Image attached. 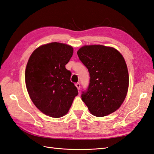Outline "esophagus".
Segmentation results:
<instances>
[{"instance_id": "esophagus-1", "label": "esophagus", "mask_w": 154, "mask_h": 154, "mask_svg": "<svg viewBox=\"0 0 154 154\" xmlns=\"http://www.w3.org/2000/svg\"><path fill=\"white\" fill-rule=\"evenodd\" d=\"M75 85H76V87H77L78 90H80V83H76Z\"/></svg>"}]
</instances>
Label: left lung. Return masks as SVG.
I'll return each mask as SVG.
<instances>
[{"mask_svg":"<svg viewBox=\"0 0 154 154\" xmlns=\"http://www.w3.org/2000/svg\"><path fill=\"white\" fill-rule=\"evenodd\" d=\"M77 54L90 74L82 101L97 117L114 112L123 103L128 88V72L123 56L116 49L101 45L83 46Z\"/></svg>","mask_w":154,"mask_h":154,"instance_id":"1","label":"left lung"}]
</instances>
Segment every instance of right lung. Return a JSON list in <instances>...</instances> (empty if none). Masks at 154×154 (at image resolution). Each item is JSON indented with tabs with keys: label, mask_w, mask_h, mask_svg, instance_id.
<instances>
[{
	"label": "right lung",
	"mask_w": 154,
	"mask_h": 154,
	"mask_svg": "<svg viewBox=\"0 0 154 154\" xmlns=\"http://www.w3.org/2000/svg\"><path fill=\"white\" fill-rule=\"evenodd\" d=\"M72 54L71 46L52 42L36 49L27 63L25 80L30 98L50 117L66 115L78 94L71 82V72L66 68Z\"/></svg>",
	"instance_id": "obj_1"
}]
</instances>
